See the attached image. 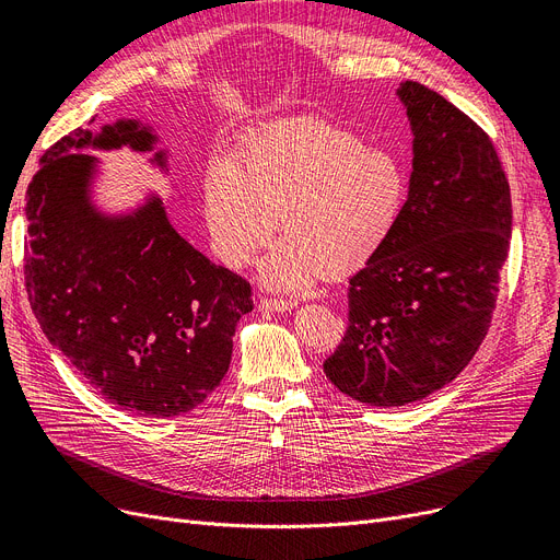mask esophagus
<instances>
[{
	"instance_id": "esophagus-1",
	"label": "esophagus",
	"mask_w": 560,
	"mask_h": 560,
	"mask_svg": "<svg viewBox=\"0 0 560 560\" xmlns=\"http://www.w3.org/2000/svg\"><path fill=\"white\" fill-rule=\"evenodd\" d=\"M260 306L265 311H272V313H288V311L295 308L298 304L295 302H288V300H262Z\"/></svg>"
}]
</instances>
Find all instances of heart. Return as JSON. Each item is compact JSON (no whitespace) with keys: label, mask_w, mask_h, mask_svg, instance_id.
Here are the masks:
<instances>
[{"label":"heart","mask_w":560,"mask_h":560,"mask_svg":"<svg viewBox=\"0 0 560 560\" xmlns=\"http://www.w3.org/2000/svg\"><path fill=\"white\" fill-rule=\"evenodd\" d=\"M406 197L395 152L317 120L268 127L245 144L241 165L215 156L203 174V215L226 268H245L281 222L285 235L256 270L279 292H304L329 268L357 270L384 252Z\"/></svg>","instance_id":"1"}]
</instances>
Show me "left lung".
<instances>
[{
  "mask_svg": "<svg viewBox=\"0 0 560 560\" xmlns=\"http://www.w3.org/2000/svg\"><path fill=\"white\" fill-rule=\"evenodd\" d=\"M413 172L388 247L349 279V327L325 361L331 384L370 406L447 386L492 319L511 245V190L490 138L443 95L404 81Z\"/></svg>",
  "mask_w": 560,
  "mask_h": 560,
  "instance_id": "1",
  "label": "left lung"
}]
</instances>
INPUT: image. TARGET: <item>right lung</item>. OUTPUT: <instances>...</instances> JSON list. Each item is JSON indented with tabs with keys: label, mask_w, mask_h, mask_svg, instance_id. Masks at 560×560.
Instances as JSON below:
<instances>
[{
	"label": "right lung",
	"mask_w": 560,
	"mask_h": 560,
	"mask_svg": "<svg viewBox=\"0 0 560 560\" xmlns=\"http://www.w3.org/2000/svg\"><path fill=\"white\" fill-rule=\"evenodd\" d=\"M154 125L117 117L51 144L26 188L28 304L49 345L106 401L136 416L174 418L209 397L229 370L249 283L197 252L144 190L120 211L97 201L102 161L88 150L170 152Z\"/></svg>",
	"instance_id": "1"
}]
</instances>
